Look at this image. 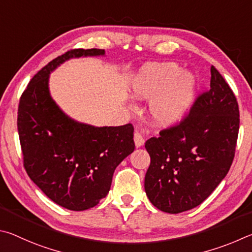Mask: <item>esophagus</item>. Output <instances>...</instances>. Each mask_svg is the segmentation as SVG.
<instances>
[{
	"label": "esophagus",
	"instance_id": "obj_1",
	"mask_svg": "<svg viewBox=\"0 0 252 252\" xmlns=\"http://www.w3.org/2000/svg\"><path fill=\"white\" fill-rule=\"evenodd\" d=\"M134 142H135V146L137 147V148L143 146L144 143H145L143 131H140V130H136L135 131V134H134Z\"/></svg>",
	"mask_w": 252,
	"mask_h": 252
}]
</instances>
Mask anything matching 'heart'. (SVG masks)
Here are the masks:
<instances>
[{
	"mask_svg": "<svg viewBox=\"0 0 252 252\" xmlns=\"http://www.w3.org/2000/svg\"><path fill=\"white\" fill-rule=\"evenodd\" d=\"M197 78L176 63H153L140 68L131 79V96L149 101V116L159 127L183 122L193 105ZM133 108V104H129Z\"/></svg>",
	"mask_w": 252,
	"mask_h": 252,
	"instance_id": "obj_1",
	"label": "heart"
}]
</instances>
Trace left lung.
Returning <instances> with one entry per match:
<instances>
[{"mask_svg":"<svg viewBox=\"0 0 252 252\" xmlns=\"http://www.w3.org/2000/svg\"><path fill=\"white\" fill-rule=\"evenodd\" d=\"M210 72L209 91L198 97L188 116L145 144L151 156L145 191L165 213L179 214L199 206L232 164L239 108L221 74L215 66Z\"/></svg>","mask_w":252,"mask_h":252,"instance_id":"left-lung-1","label":"left lung"}]
</instances>
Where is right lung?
<instances>
[{"mask_svg": "<svg viewBox=\"0 0 252 252\" xmlns=\"http://www.w3.org/2000/svg\"><path fill=\"white\" fill-rule=\"evenodd\" d=\"M105 56L104 50L66 52L34 75L17 112L24 167L55 204L74 211L96 206L110 189L116 167L135 149L134 127H97L65 114L50 92V75L66 61Z\"/></svg>", "mask_w": 252, "mask_h": 252, "instance_id": "right-lung-1", "label": "right lung"}]
</instances>
